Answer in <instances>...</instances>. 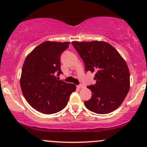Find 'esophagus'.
Segmentation results:
<instances>
[{
  "mask_svg": "<svg viewBox=\"0 0 147 147\" xmlns=\"http://www.w3.org/2000/svg\"><path fill=\"white\" fill-rule=\"evenodd\" d=\"M77 87L78 88H84V86L83 85H82V84H80V85L77 86Z\"/></svg>",
  "mask_w": 147,
  "mask_h": 147,
  "instance_id": "34e87169",
  "label": "esophagus"
}]
</instances>
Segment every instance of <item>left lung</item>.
Here are the masks:
<instances>
[{
  "instance_id": "8db88e82",
  "label": "left lung",
  "mask_w": 147,
  "mask_h": 147,
  "mask_svg": "<svg viewBox=\"0 0 147 147\" xmlns=\"http://www.w3.org/2000/svg\"><path fill=\"white\" fill-rule=\"evenodd\" d=\"M84 61L86 71L95 72V85L89 86L92 97L84 105L92 112L107 114L122 104L130 88V73L119 53L105 41H72Z\"/></svg>"
}]
</instances>
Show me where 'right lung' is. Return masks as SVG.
<instances>
[{
  "label": "right lung",
  "instance_id": "1",
  "mask_svg": "<svg viewBox=\"0 0 147 147\" xmlns=\"http://www.w3.org/2000/svg\"><path fill=\"white\" fill-rule=\"evenodd\" d=\"M70 42L45 41L25 58L20 84L27 102L35 110L45 114L56 113L68 104L76 86L58 80L61 55Z\"/></svg>",
  "mask_w": 147,
  "mask_h": 147
}]
</instances>
